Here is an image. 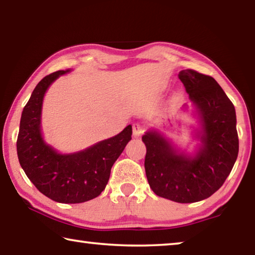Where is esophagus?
<instances>
[{
	"instance_id": "obj_1",
	"label": "esophagus",
	"mask_w": 255,
	"mask_h": 255,
	"mask_svg": "<svg viewBox=\"0 0 255 255\" xmlns=\"http://www.w3.org/2000/svg\"><path fill=\"white\" fill-rule=\"evenodd\" d=\"M145 130V126L140 123H136L132 125V133L135 137H140L143 135V132Z\"/></svg>"
}]
</instances>
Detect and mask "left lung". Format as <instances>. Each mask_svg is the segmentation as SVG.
<instances>
[{
	"mask_svg": "<svg viewBox=\"0 0 255 255\" xmlns=\"http://www.w3.org/2000/svg\"><path fill=\"white\" fill-rule=\"evenodd\" d=\"M201 123V147L195 156L178 153L157 131L141 137L145 171L155 195L180 204L209 198L230 175L239 154L236 114L215 79L195 70L179 73Z\"/></svg>",
	"mask_w": 255,
	"mask_h": 255,
	"instance_id": "1",
	"label": "left lung"
}]
</instances>
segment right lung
<instances>
[{
    "mask_svg": "<svg viewBox=\"0 0 255 255\" xmlns=\"http://www.w3.org/2000/svg\"><path fill=\"white\" fill-rule=\"evenodd\" d=\"M70 71L51 73L34 88L21 115L16 152L24 173L42 195L62 204H80L105 190L112 165L131 139L132 128L129 125L117 136L73 154H59L47 145L40 129L42 100L49 85Z\"/></svg>",
    "mask_w": 255,
    "mask_h": 255,
    "instance_id": "add662e5",
    "label": "right lung"
}]
</instances>
